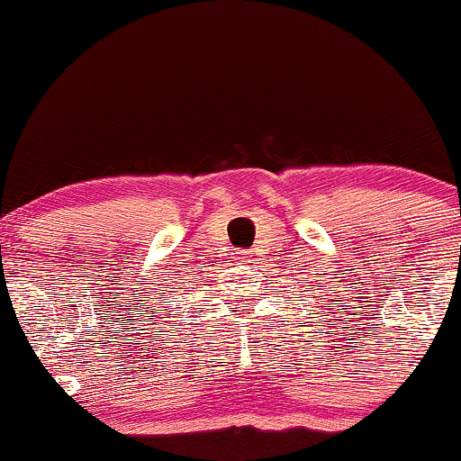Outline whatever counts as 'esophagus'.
Listing matches in <instances>:
<instances>
[{
  "label": "esophagus",
  "instance_id": "obj_1",
  "mask_svg": "<svg viewBox=\"0 0 461 461\" xmlns=\"http://www.w3.org/2000/svg\"><path fill=\"white\" fill-rule=\"evenodd\" d=\"M240 259H246V261H249V252H241V257H240Z\"/></svg>",
  "mask_w": 461,
  "mask_h": 461
}]
</instances>
